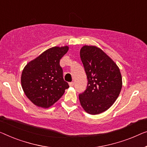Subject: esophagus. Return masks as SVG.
<instances>
[{
    "mask_svg": "<svg viewBox=\"0 0 147 147\" xmlns=\"http://www.w3.org/2000/svg\"><path fill=\"white\" fill-rule=\"evenodd\" d=\"M69 86H71V87H73L74 86V82H71L69 83Z\"/></svg>",
    "mask_w": 147,
    "mask_h": 147,
    "instance_id": "esophagus-1",
    "label": "esophagus"
}]
</instances>
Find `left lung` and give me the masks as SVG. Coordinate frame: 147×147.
Wrapping results in <instances>:
<instances>
[{"mask_svg": "<svg viewBox=\"0 0 147 147\" xmlns=\"http://www.w3.org/2000/svg\"><path fill=\"white\" fill-rule=\"evenodd\" d=\"M80 55L88 78L86 90L79 94L81 106L89 114H99L110 108L119 95L122 88L120 70L96 46H83Z\"/></svg>", "mask_w": 147, "mask_h": 147, "instance_id": "1", "label": "left lung"}]
</instances>
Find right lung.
Wrapping results in <instances>:
<instances>
[{
	"label": "right lung",
	"mask_w": 147,
	"mask_h": 147,
	"mask_svg": "<svg viewBox=\"0 0 147 147\" xmlns=\"http://www.w3.org/2000/svg\"><path fill=\"white\" fill-rule=\"evenodd\" d=\"M68 50L67 45L49 48L24 68L22 87L27 98L36 106L49 108L69 88L63 78L59 64L61 59Z\"/></svg>",
	"instance_id": "add662e5"
}]
</instances>
